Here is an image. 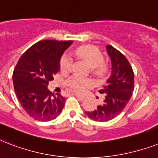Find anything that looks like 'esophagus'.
Here are the masks:
<instances>
[{"label": "esophagus", "mask_w": 158, "mask_h": 158, "mask_svg": "<svg viewBox=\"0 0 158 158\" xmlns=\"http://www.w3.org/2000/svg\"><path fill=\"white\" fill-rule=\"evenodd\" d=\"M75 96L77 97V99H79V100H81V101H82V100H84V99H85V97H84V96H80V95H78V94H76Z\"/></svg>", "instance_id": "obj_1"}]
</instances>
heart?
<instances>
[{
	"label": "heart",
	"instance_id": "heart-1",
	"mask_svg": "<svg viewBox=\"0 0 158 158\" xmlns=\"http://www.w3.org/2000/svg\"><path fill=\"white\" fill-rule=\"evenodd\" d=\"M73 54L83 59L89 66L94 68V72L98 75H103L107 70V67L103 63V55L99 48L92 45H85L77 48L73 50ZM73 60L69 55H64L60 59V69L62 72H69L72 69ZM90 81L85 78L73 77L68 81V85L75 92L81 93L85 87L90 85Z\"/></svg>",
	"mask_w": 158,
	"mask_h": 158
}]
</instances>
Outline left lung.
Returning a JSON list of instances; mask_svg holds the SVG:
<instances>
[{
	"label": "left lung",
	"instance_id": "1",
	"mask_svg": "<svg viewBox=\"0 0 158 158\" xmlns=\"http://www.w3.org/2000/svg\"><path fill=\"white\" fill-rule=\"evenodd\" d=\"M106 50L112 62V73L107 79V85L99 90L104 94V99L95 110L85 112L90 119L99 122L117 117L126 108L134 91V73L129 61L112 45H107Z\"/></svg>",
	"mask_w": 158,
	"mask_h": 158
}]
</instances>
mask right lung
<instances>
[{"mask_svg":"<svg viewBox=\"0 0 158 158\" xmlns=\"http://www.w3.org/2000/svg\"><path fill=\"white\" fill-rule=\"evenodd\" d=\"M72 41L45 40L34 44L20 57L13 73L15 92L25 112L49 122L60 114L65 98L49 90V81L60 69V59Z\"/></svg>","mask_w":158,"mask_h":158,"instance_id":"1","label":"right lung"}]
</instances>
